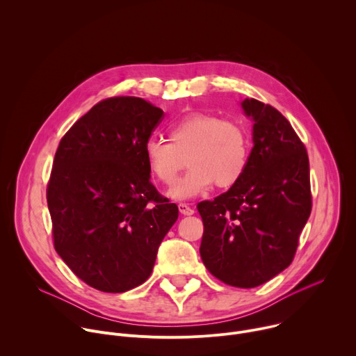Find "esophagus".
Listing matches in <instances>:
<instances>
[{"label":"esophagus","instance_id":"34e87169","mask_svg":"<svg viewBox=\"0 0 356 356\" xmlns=\"http://www.w3.org/2000/svg\"><path fill=\"white\" fill-rule=\"evenodd\" d=\"M179 211L183 216H193L194 214V210L188 204H186V202H180V204H179Z\"/></svg>","mask_w":356,"mask_h":356}]
</instances>
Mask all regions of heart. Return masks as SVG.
Returning a JSON list of instances; mask_svg holds the SVG:
<instances>
[{
	"label": "heart",
	"instance_id": "b5f03b06",
	"mask_svg": "<svg viewBox=\"0 0 356 356\" xmlns=\"http://www.w3.org/2000/svg\"><path fill=\"white\" fill-rule=\"evenodd\" d=\"M168 140L150 138L145 145V161L150 175L172 186L184 169L186 176L169 191L176 200L206 193L216 183L228 188L243 176L250 155L246 129L236 121L207 113H190L172 122Z\"/></svg>",
	"mask_w": 356,
	"mask_h": 356
}]
</instances>
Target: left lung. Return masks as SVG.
I'll list each match as a JSON object with an SVG mask.
<instances>
[{
  "instance_id": "1",
  "label": "left lung",
  "mask_w": 356,
  "mask_h": 356,
  "mask_svg": "<svg viewBox=\"0 0 356 356\" xmlns=\"http://www.w3.org/2000/svg\"><path fill=\"white\" fill-rule=\"evenodd\" d=\"M253 120V147L238 183L201 201L200 255L225 284L257 287L294 259L298 236L312 213L310 163L290 122L255 98L242 101Z\"/></svg>"
}]
</instances>
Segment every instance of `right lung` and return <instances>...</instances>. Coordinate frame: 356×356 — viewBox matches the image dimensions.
Returning <instances> with one entry per match:
<instances>
[{"label": "right lung", "instance_id": "add662e5", "mask_svg": "<svg viewBox=\"0 0 356 356\" xmlns=\"http://www.w3.org/2000/svg\"><path fill=\"white\" fill-rule=\"evenodd\" d=\"M163 111L139 97H110L65 134L46 188L54 245L72 272L106 293L142 284L176 204L150 183L145 145Z\"/></svg>", "mask_w": 356, "mask_h": 356}]
</instances>
